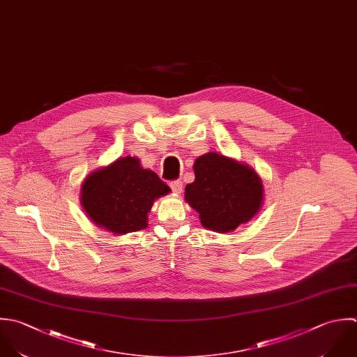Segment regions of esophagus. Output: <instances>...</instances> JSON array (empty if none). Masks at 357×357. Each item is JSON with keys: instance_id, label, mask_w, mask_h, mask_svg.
Returning <instances> with one entry per match:
<instances>
[{"instance_id": "obj_1", "label": "esophagus", "mask_w": 357, "mask_h": 357, "mask_svg": "<svg viewBox=\"0 0 357 357\" xmlns=\"http://www.w3.org/2000/svg\"><path fill=\"white\" fill-rule=\"evenodd\" d=\"M169 186H171V189H172V192L175 193V195H181L182 193V182L181 181H174V182H171L169 183Z\"/></svg>"}]
</instances>
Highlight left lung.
Here are the masks:
<instances>
[{
    "label": "left lung",
    "instance_id": "1",
    "mask_svg": "<svg viewBox=\"0 0 357 357\" xmlns=\"http://www.w3.org/2000/svg\"><path fill=\"white\" fill-rule=\"evenodd\" d=\"M193 171L195 182L185 188V200L199 213L204 228L228 234L260 211L263 182L246 162L208 151L196 158Z\"/></svg>",
    "mask_w": 357,
    "mask_h": 357
}]
</instances>
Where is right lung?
<instances>
[{"mask_svg":"<svg viewBox=\"0 0 357 357\" xmlns=\"http://www.w3.org/2000/svg\"><path fill=\"white\" fill-rule=\"evenodd\" d=\"M171 192L137 157H119L90 172L80 188V204L91 222L114 235L147 228L154 202Z\"/></svg>","mask_w":357,"mask_h":357,"instance_id":"1","label":"right lung"}]
</instances>
